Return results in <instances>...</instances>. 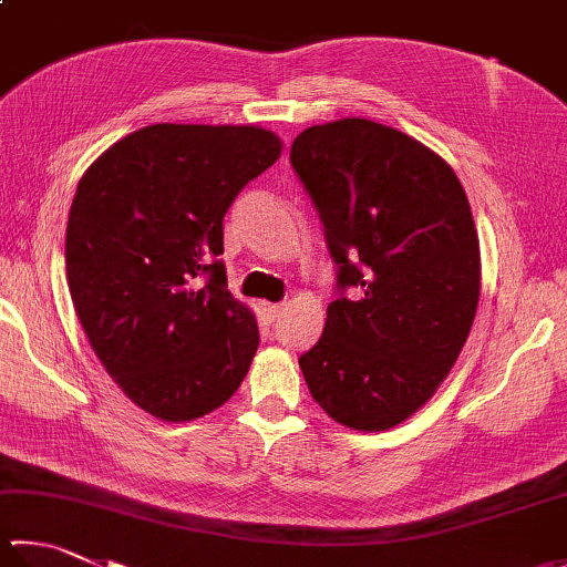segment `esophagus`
Wrapping results in <instances>:
<instances>
[{
  "label": "esophagus",
  "mask_w": 567,
  "mask_h": 567,
  "mask_svg": "<svg viewBox=\"0 0 567 567\" xmlns=\"http://www.w3.org/2000/svg\"><path fill=\"white\" fill-rule=\"evenodd\" d=\"M261 308H264V316L269 318V323H274V320L284 313V303H261Z\"/></svg>",
  "instance_id": "1"
}]
</instances>
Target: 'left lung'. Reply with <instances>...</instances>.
I'll return each mask as SVG.
<instances>
[{"mask_svg":"<svg viewBox=\"0 0 567 567\" xmlns=\"http://www.w3.org/2000/svg\"><path fill=\"white\" fill-rule=\"evenodd\" d=\"M291 165L338 264L318 343L298 358L336 422L384 432L430 402L472 330L482 254L466 192L444 157L365 117L306 127Z\"/></svg>","mask_w":567,"mask_h":567,"instance_id":"8db88e82","label":"left lung"}]
</instances>
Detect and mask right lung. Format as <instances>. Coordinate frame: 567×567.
<instances>
[{
  "instance_id": "add662e5",
  "label": "right lung",
  "mask_w": 567,
  "mask_h": 567,
  "mask_svg": "<svg viewBox=\"0 0 567 567\" xmlns=\"http://www.w3.org/2000/svg\"><path fill=\"white\" fill-rule=\"evenodd\" d=\"M281 147L259 125L157 123L81 177L66 227L71 301L105 372L157 420L209 414L247 378L259 326L215 256L234 197Z\"/></svg>"
}]
</instances>
